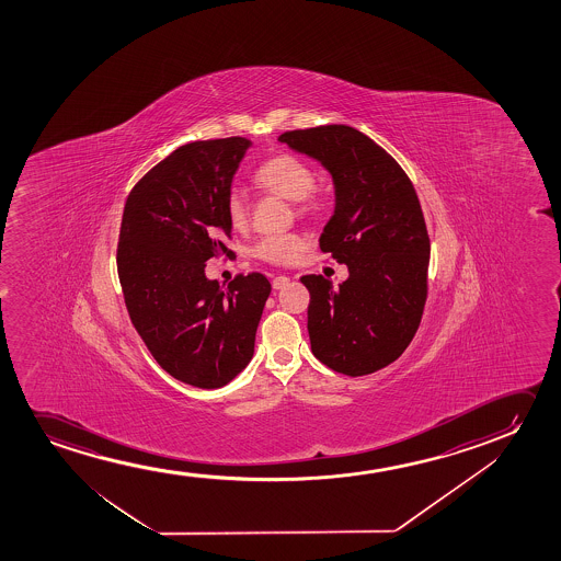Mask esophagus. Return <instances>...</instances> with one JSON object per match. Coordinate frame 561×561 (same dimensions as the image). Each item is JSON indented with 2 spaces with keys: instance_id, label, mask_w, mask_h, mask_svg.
Instances as JSON below:
<instances>
[{
  "instance_id": "1",
  "label": "esophagus",
  "mask_w": 561,
  "mask_h": 561,
  "mask_svg": "<svg viewBox=\"0 0 561 561\" xmlns=\"http://www.w3.org/2000/svg\"><path fill=\"white\" fill-rule=\"evenodd\" d=\"M289 282H291V279H289V277L287 276H277L274 277V282H272V287H274V289H284V287H287V285H289Z\"/></svg>"
}]
</instances>
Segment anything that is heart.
Wrapping results in <instances>:
<instances>
[{"instance_id":"1","label":"heart","mask_w":561,"mask_h":561,"mask_svg":"<svg viewBox=\"0 0 561 561\" xmlns=\"http://www.w3.org/2000/svg\"><path fill=\"white\" fill-rule=\"evenodd\" d=\"M254 184L262 192L272 193L285 201L295 203L297 215L307 216L314 213L318 201L312 195L316 176L308 162L291 153H279L270 157L254 170ZM226 216L236 231L245 230L249 226V205L239 192H231L226 201ZM305 249V241L297 233L270 236L253 247V256L270 264H289Z\"/></svg>"}]
</instances>
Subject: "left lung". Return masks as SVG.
<instances>
[{"label": "left lung", "instance_id": "8db88e82", "mask_svg": "<svg viewBox=\"0 0 561 561\" xmlns=\"http://www.w3.org/2000/svg\"><path fill=\"white\" fill-rule=\"evenodd\" d=\"M277 139L322 162L335 185L320 249L348 277L339 287L300 277L312 353L333 371L368 376L397 360L422 322L431 251L422 205L399 162L356 128L330 124Z\"/></svg>", "mask_w": 561, "mask_h": 561}]
</instances>
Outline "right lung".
Masks as SVG:
<instances>
[{
    "label": "right lung",
    "mask_w": 561,
    "mask_h": 561,
    "mask_svg": "<svg viewBox=\"0 0 561 561\" xmlns=\"http://www.w3.org/2000/svg\"><path fill=\"white\" fill-rule=\"evenodd\" d=\"M251 141L178 147L134 185L124 205L116 268L131 323L167 374L218 389L245 369L272 285L253 272L228 287L205 262L231 251L226 201Z\"/></svg>",
    "instance_id": "1"
}]
</instances>
